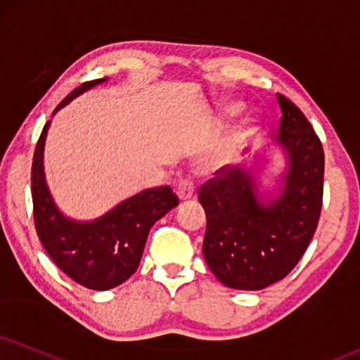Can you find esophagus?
I'll return each mask as SVG.
<instances>
[{
  "label": "esophagus",
  "instance_id": "34e87169",
  "mask_svg": "<svg viewBox=\"0 0 360 360\" xmlns=\"http://www.w3.org/2000/svg\"><path fill=\"white\" fill-rule=\"evenodd\" d=\"M176 197H179L180 202H188L195 197V187L192 181L181 180L176 187Z\"/></svg>",
  "mask_w": 360,
  "mask_h": 360
}]
</instances>
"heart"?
I'll list each match as a JSON object with an SVG mask.
<instances>
[{"instance_id":"obj_1","label":"heart","mask_w":360,"mask_h":360,"mask_svg":"<svg viewBox=\"0 0 360 360\" xmlns=\"http://www.w3.org/2000/svg\"><path fill=\"white\" fill-rule=\"evenodd\" d=\"M237 110H238L237 105L221 103L219 108V118L233 115ZM252 135H254V128L250 125H238V127L230 128V130L221 136L219 143H217L214 152L210 155L208 163H210L214 168L229 165L230 162H233V160L240 155L243 145L250 140Z\"/></svg>"}]
</instances>
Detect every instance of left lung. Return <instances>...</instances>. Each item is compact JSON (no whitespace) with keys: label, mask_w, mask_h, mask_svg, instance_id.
Listing matches in <instances>:
<instances>
[{"label":"left lung","mask_w":360,"mask_h":360,"mask_svg":"<svg viewBox=\"0 0 360 360\" xmlns=\"http://www.w3.org/2000/svg\"><path fill=\"white\" fill-rule=\"evenodd\" d=\"M282 118L275 143L285 155L277 193L262 197L259 173L267 162L217 172L198 192L207 214L203 257L219 281L238 290H260L299 264L316 233L322 208L323 150L305 115L277 95Z\"/></svg>","instance_id":"8db88e82"}]
</instances>
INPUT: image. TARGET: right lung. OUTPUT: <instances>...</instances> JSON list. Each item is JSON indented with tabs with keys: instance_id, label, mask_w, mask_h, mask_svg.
<instances>
[{
	"instance_id": "right-lung-1",
	"label": "right lung",
	"mask_w": 360,
	"mask_h": 360,
	"mask_svg": "<svg viewBox=\"0 0 360 360\" xmlns=\"http://www.w3.org/2000/svg\"><path fill=\"white\" fill-rule=\"evenodd\" d=\"M106 79L83 83L56 106L55 113ZM50 123L51 120L39 135L31 167L34 227L46 254L70 278L91 290H108L136 272L150 229L179 205V198L167 185L133 195L95 220L66 217L44 179L43 152Z\"/></svg>"
}]
</instances>
